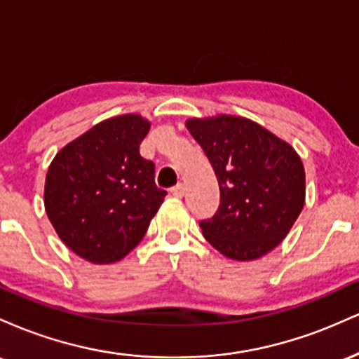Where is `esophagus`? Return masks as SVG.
I'll return each mask as SVG.
<instances>
[{"label": "esophagus", "mask_w": 359, "mask_h": 359, "mask_svg": "<svg viewBox=\"0 0 359 359\" xmlns=\"http://www.w3.org/2000/svg\"><path fill=\"white\" fill-rule=\"evenodd\" d=\"M172 196L174 197H184L185 194V185L184 184H177L175 187H172Z\"/></svg>", "instance_id": "esophagus-1"}]
</instances>
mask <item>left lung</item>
Masks as SVG:
<instances>
[{
    "label": "left lung",
    "mask_w": 359,
    "mask_h": 359,
    "mask_svg": "<svg viewBox=\"0 0 359 359\" xmlns=\"http://www.w3.org/2000/svg\"><path fill=\"white\" fill-rule=\"evenodd\" d=\"M185 125L219 184V208L199 222L205 240L238 262L277 248L306 201V172L297 151L246 118L219 114Z\"/></svg>",
    "instance_id": "left-lung-1"
}]
</instances>
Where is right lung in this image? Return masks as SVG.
<instances>
[{
	"instance_id": "obj_1",
	"label": "right lung",
	"mask_w": 359,
	"mask_h": 359,
	"mask_svg": "<svg viewBox=\"0 0 359 359\" xmlns=\"http://www.w3.org/2000/svg\"><path fill=\"white\" fill-rule=\"evenodd\" d=\"M148 130L140 114L109 118L62 148L48 167V219L65 246L90 263L125 258L167 196L155 185L154 162L140 155Z\"/></svg>"
}]
</instances>
